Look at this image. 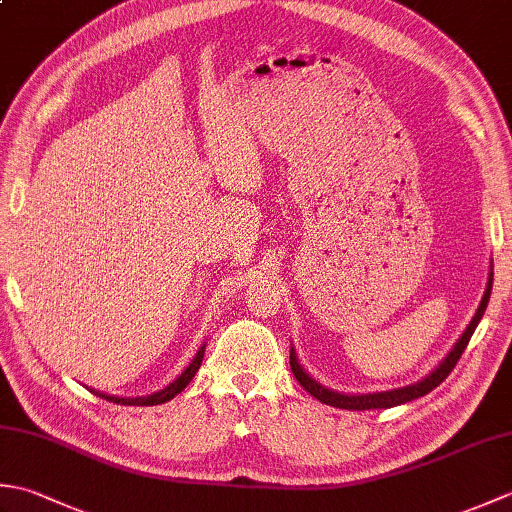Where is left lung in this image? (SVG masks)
I'll return each mask as SVG.
<instances>
[{
    "instance_id": "8db88e82",
    "label": "left lung",
    "mask_w": 512,
    "mask_h": 512,
    "mask_svg": "<svg viewBox=\"0 0 512 512\" xmlns=\"http://www.w3.org/2000/svg\"><path fill=\"white\" fill-rule=\"evenodd\" d=\"M491 290H493V266H491V273H488V284L484 290V297L480 301V306H477L475 317L471 319V323L466 325V330L462 332V336L455 345L451 347V352L442 358L440 365L429 372L424 378L416 380V383L405 385V387H396V389H387V391H374V394H343V391H334L330 387L321 385L319 380H314L303 365L299 363L295 347H290V367H292V374L299 380V385L308 391L310 396H314L317 400H321L323 405H330V407H339V409H352V411H365V409H387V407H396V405H405V402L416 400L420 396H427L429 391L436 389L444 378L451 374V369L455 367V363L460 361L462 352L466 350V345H469L471 336L477 328V323L484 317V310L488 306V299H491Z\"/></svg>"
}]
</instances>
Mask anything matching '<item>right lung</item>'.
Returning a JSON list of instances; mask_svg holds the SVG:
<instances>
[{
  "label": "right lung",
  "mask_w": 512,
  "mask_h": 512,
  "mask_svg": "<svg viewBox=\"0 0 512 512\" xmlns=\"http://www.w3.org/2000/svg\"><path fill=\"white\" fill-rule=\"evenodd\" d=\"M204 347H206V343H202V345L198 347V352H195V356L191 358V363L182 369V374H180L176 380H171V383H169L167 387H162L160 391H154V394H149V396L125 398V396H110V394H103V391H94V389H90V391H94L96 396H101V398H105V400L116 402V405H134V407H151V405H162V402H167V400H171L173 396H178L180 391H182L184 387H187V385L191 383L193 376H195V372H198L200 365H202V358H204Z\"/></svg>",
  "instance_id": "add662e5"
}]
</instances>
